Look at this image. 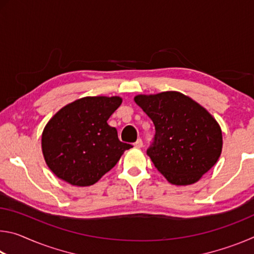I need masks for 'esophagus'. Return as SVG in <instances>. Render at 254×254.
Wrapping results in <instances>:
<instances>
[{
	"label": "esophagus",
	"instance_id": "34e87169",
	"mask_svg": "<svg viewBox=\"0 0 254 254\" xmlns=\"http://www.w3.org/2000/svg\"><path fill=\"white\" fill-rule=\"evenodd\" d=\"M134 147H135V148H142V147H143V142H142V140H141V139H137V140H136V142H134Z\"/></svg>",
	"mask_w": 254,
	"mask_h": 254
}]
</instances>
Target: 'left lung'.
Masks as SVG:
<instances>
[{
    "instance_id": "8db88e82",
    "label": "left lung",
    "mask_w": 254,
    "mask_h": 254,
    "mask_svg": "<svg viewBox=\"0 0 254 254\" xmlns=\"http://www.w3.org/2000/svg\"><path fill=\"white\" fill-rule=\"evenodd\" d=\"M134 101L156 130L147 154L169 183L194 184L217 162L222 131L204 107L178 92L137 95Z\"/></svg>"
}]
</instances>
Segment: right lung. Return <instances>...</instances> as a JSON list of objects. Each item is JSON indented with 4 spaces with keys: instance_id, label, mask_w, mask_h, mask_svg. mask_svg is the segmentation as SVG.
<instances>
[{
    "instance_id": "obj_1",
    "label": "right lung",
    "mask_w": 254,
    "mask_h": 254,
    "mask_svg": "<svg viewBox=\"0 0 254 254\" xmlns=\"http://www.w3.org/2000/svg\"><path fill=\"white\" fill-rule=\"evenodd\" d=\"M121 103L118 96L84 97L63 107L47 123L42 152L58 178L74 186H91L132 147L121 142L117 128L107 124Z\"/></svg>"
}]
</instances>
